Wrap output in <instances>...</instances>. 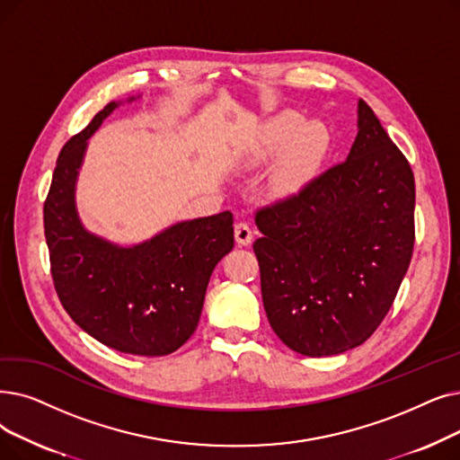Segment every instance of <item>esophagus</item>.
Wrapping results in <instances>:
<instances>
[{
    "label": "esophagus",
    "instance_id": "esophagus-1",
    "mask_svg": "<svg viewBox=\"0 0 460 460\" xmlns=\"http://www.w3.org/2000/svg\"><path fill=\"white\" fill-rule=\"evenodd\" d=\"M234 241L238 246H250L252 241H253V233L250 229L248 224L244 222H238L234 226Z\"/></svg>",
    "mask_w": 460,
    "mask_h": 460
}]
</instances>
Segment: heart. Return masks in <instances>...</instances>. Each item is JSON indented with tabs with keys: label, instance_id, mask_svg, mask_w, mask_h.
I'll return each mask as SVG.
<instances>
[{
	"label": "heart",
	"instance_id": "heart-1",
	"mask_svg": "<svg viewBox=\"0 0 460 460\" xmlns=\"http://www.w3.org/2000/svg\"><path fill=\"white\" fill-rule=\"evenodd\" d=\"M329 150V131L319 122H303L295 112H282L267 124L259 141L246 152L244 167L267 164L280 152L270 169L267 191L274 201H288L301 193Z\"/></svg>",
	"mask_w": 460,
	"mask_h": 460
}]
</instances>
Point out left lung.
<instances>
[{"label": "left lung", "instance_id": "8db88e82", "mask_svg": "<svg viewBox=\"0 0 460 460\" xmlns=\"http://www.w3.org/2000/svg\"><path fill=\"white\" fill-rule=\"evenodd\" d=\"M357 129L346 162L255 216L269 323L288 348L308 357L368 341L411 261V167L363 99Z\"/></svg>", "mask_w": 460, "mask_h": 460}]
</instances>
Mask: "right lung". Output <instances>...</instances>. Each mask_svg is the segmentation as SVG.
I'll return each mask as SVG.
<instances>
[{"instance_id":"add662e5","label":"right lung","mask_w":460,"mask_h":460,"mask_svg":"<svg viewBox=\"0 0 460 460\" xmlns=\"http://www.w3.org/2000/svg\"><path fill=\"white\" fill-rule=\"evenodd\" d=\"M119 105L99 111L58 155L43 210L50 270L66 312L95 341L162 357L197 329L210 274L233 250V214L186 219L133 246L90 233L76 212V178L88 138Z\"/></svg>"}]
</instances>
